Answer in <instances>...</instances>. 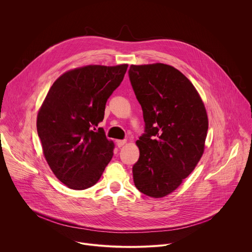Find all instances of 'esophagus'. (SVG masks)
Listing matches in <instances>:
<instances>
[{
  "mask_svg": "<svg viewBox=\"0 0 252 252\" xmlns=\"http://www.w3.org/2000/svg\"><path fill=\"white\" fill-rule=\"evenodd\" d=\"M126 142V139H123V140H117V146H118V148H122L125 143Z\"/></svg>",
  "mask_w": 252,
  "mask_h": 252,
  "instance_id": "1",
  "label": "esophagus"
}]
</instances>
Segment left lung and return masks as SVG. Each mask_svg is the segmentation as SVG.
Instances as JSON below:
<instances>
[{
	"label": "left lung",
	"instance_id": "obj_1",
	"mask_svg": "<svg viewBox=\"0 0 252 252\" xmlns=\"http://www.w3.org/2000/svg\"><path fill=\"white\" fill-rule=\"evenodd\" d=\"M128 77L145 121L132 166L136 189L152 197L176 189L199 161L208 120L190 81L164 63L131 64Z\"/></svg>",
	"mask_w": 252,
	"mask_h": 252
}]
</instances>
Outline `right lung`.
<instances>
[{
    "instance_id": "right-lung-1",
    "label": "right lung",
    "mask_w": 252,
    "mask_h": 252,
    "mask_svg": "<svg viewBox=\"0 0 252 252\" xmlns=\"http://www.w3.org/2000/svg\"><path fill=\"white\" fill-rule=\"evenodd\" d=\"M127 64L87 65L66 71L50 89L38 114L45 158L71 189L95 185L114 155L102 127L105 103L121 85Z\"/></svg>"
}]
</instances>
